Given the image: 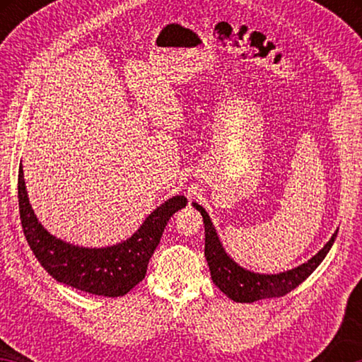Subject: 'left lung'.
Segmentation results:
<instances>
[{
	"mask_svg": "<svg viewBox=\"0 0 362 362\" xmlns=\"http://www.w3.org/2000/svg\"><path fill=\"white\" fill-rule=\"evenodd\" d=\"M196 211L201 212L204 222V233H206V246H204V255L207 260V265L211 269V278L220 291L225 296H228L231 300L240 303H252L257 300L263 298H273V297H283L286 293L296 289L298 284L310 276L315 269L320 267V263L324 260V257L332 247V244L337 238V230L329 243L324 246L320 252L315 257L302 263V265L287 272L278 273V274H260L244 269L243 267L231 259V257L225 252V249L220 243L217 231L209 218V214L204 211L203 206L198 203H193Z\"/></svg>",
	"mask_w": 362,
	"mask_h": 362,
	"instance_id": "left-lung-1",
	"label": "left lung"
}]
</instances>
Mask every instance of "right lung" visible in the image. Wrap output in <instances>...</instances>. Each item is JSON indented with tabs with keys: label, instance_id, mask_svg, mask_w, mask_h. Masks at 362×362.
<instances>
[{
	"label": "right lung",
	"instance_id": "right-lung-1",
	"mask_svg": "<svg viewBox=\"0 0 362 362\" xmlns=\"http://www.w3.org/2000/svg\"><path fill=\"white\" fill-rule=\"evenodd\" d=\"M17 185L23 235L41 267L59 283L103 297L124 296L145 278L169 218L188 203L185 196H174L156 207L129 240L93 249L65 243L45 230L30 206L22 163Z\"/></svg>",
	"mask_w": 362,
	"mask_h": 362
}]
</instances>
